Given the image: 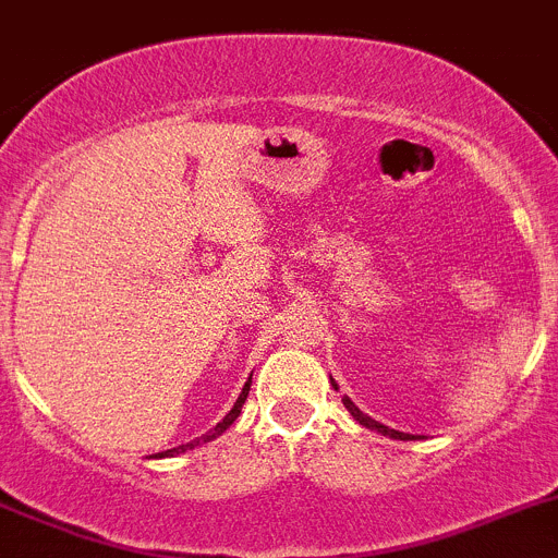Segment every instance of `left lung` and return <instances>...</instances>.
<instances>
[{
    "label": "left lung",
    "instance_id": "obj_1",
    "mask_svg": "<svg viewBox=\"0 0 558 558\" xmlns=\"http://www.w3.org/2000/svg\"><path fill=\"white\" fill-rule=\"evenodd\" d=\"M330 384H333V380H330ZM341 403H344V409H348L350 414H353L355 420H359V423L364 425V428L378 430V434L389 436V439H400V441H411V439H414V436H411V434H403V430H395V428H389V425H380L378 420H373V416H366L364 411H361L359 405H355L353 400H350V398H341Z\"/></svg>",
    "mask_w": 558,
    "mask_h": 558
}]
</instances>
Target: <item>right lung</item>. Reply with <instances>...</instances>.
<instances>
[{
  "instance_id": "right-lung-1",
  "label": "right lung",
  "mask_w": 558,
  "mask_h": 558,
  "mask_svg": "<svg viewBox=\"0 0 558 558\" xmlns=\"http://www.w3.org/2000/svg\"><path fill=\"white\" fill-rule=\"evenodd\" d=\"M250 384H253V378H250L247 384H244V389H242V395H239V400H235V405H233V409L228 411V414H225V420H222V423H217V428H210L208 434H203V436H199V439H194V441H185V445H180V448H172V450H167V453H158V456H174V453H185V450L197 448V445H203V441L217 439L219 434H225V430H228L230 425L235 423V416L242 414V405H244V400H247V395H250Z\"/></svg>"
}]
</instances>
